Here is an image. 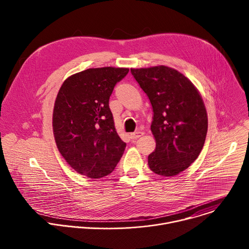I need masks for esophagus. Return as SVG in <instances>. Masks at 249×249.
Returning a JSON list of instances; mask_svg holds the SVG:
<instances>
[{
  "label": "esophagus",
  "instance_id": "esophagus-1",
  "mask_svg": "<svg viewBox=\"0 0 249 249\" xmlns=\"http://www.w3.org/2000/svg\"><path fill=\"white\" fill-rule=\"evenodd\" d=\"M142 135H143V133H142V132H134V133L130 134V138L133 139V140H136V139L140 138Z\"/></svg>",
  "mask_w": 249,
  "mask_h": 249
}]
</instances>
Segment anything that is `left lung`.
I'll list each match as a JSON object with an SVG mask.
<instances>
[{
	"label": "left lung",
	"mask_w": 249,
	"mask_h": 249,
	"mask_svg": "<svg viewBox=\"0 0 249 249\" xmlns=\"http://www.w3.org/2000/svg\"><path fill=\"white\" fill-rule=\"evenodd\" d=\"M131 73L154 112L151 130L157 145L148 157L149 167L159 175L178 174L204 147L208 116L203 99L194 85L172 68L131 69Z\"/></svg>",
	"instance_id": "8db88e82"
}]
</instances>
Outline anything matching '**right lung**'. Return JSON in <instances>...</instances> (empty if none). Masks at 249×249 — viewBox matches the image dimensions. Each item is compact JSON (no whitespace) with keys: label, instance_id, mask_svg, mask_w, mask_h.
Segmentation results:
<instances>
[{"label":"right lung","instance_id":"add662e5","mask_svg":"<svg viewBox=\"0 0 249 249\" xmlns=\"http://www.w3.org/2000/svg\"><path fill=\"white\" fill-rule=\"evenodd\" d=\"M128 72L127 68L88 69L69 77L57 94L53 111L57 148L71 167L90 178L111 173L125 151L109 97Z\"/></svg>","mask_w":249,"mask_h":249}]
</instances>
